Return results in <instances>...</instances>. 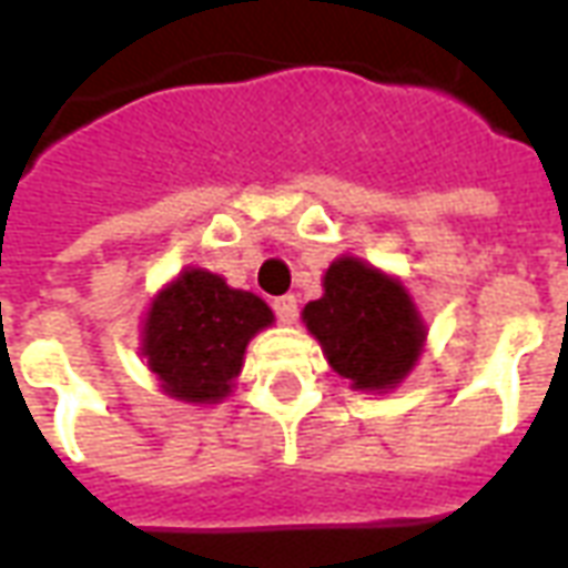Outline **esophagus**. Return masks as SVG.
<instances>
[{
	"instance_id": "obj_1",
	"label": "esophagus",
	"mask_w": 568,
	"mask_h": 568,
	"mask_svg": "<svg viewBox=\"0 0 568 568\" xmlns=\"http://www.w3.org/2000/svg\"><path fill=\"white\" fill-rule=\"evenodd\" d=\"M273 313H276V320L283 322V325H292L297 320V297L295 295H283L273 301Z\"/></svg>"
}]
</instances>
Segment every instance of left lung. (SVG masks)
I'll return each mask as SVG.
<instances>
[{"label":"left lung","instance_id":"8db88e82","mask_svg":"<svg viewBox=\"0 0 568 568\" xmlns=\"http://www.w3.org/2000/svg\"><path fill=\"white\" fill-rule=\"evenodd\" d=\"M301 320L332 371L358 393H393L423 356L426 322L405 283L356 255H341L322 276V297Z\"/></svg>","mask_w":568,"mask_h":568}]
</instances>
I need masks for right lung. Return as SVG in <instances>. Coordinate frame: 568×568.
<instances>
[{
  "instance_id": "1",
  "label": "right lung",
  "mask_w": 568,
  "mask_h": 568,
  "mask_svg": "<svg viewBox=\"0 0 568 568\" xmlns=\"http://www.w3.org/2000/svg\"><path fill=\"white\" fill-rule=\"evenodd\" d=\"M273 325V310L219 273L185 267L151 297L140 353L161 393L185 405H219L234 393L248 341Z\"/></svg>"
}]
</instances>
